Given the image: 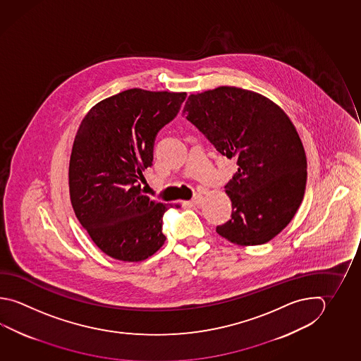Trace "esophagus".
<instances>
[{
    "mask_svg": "<svg viewBox=\"0 0 361 361\" xmlns=\"http://www.w3.org/2000/svg\"><path fill=\"white\" fill-rule=\"evenodd\" d=\"M203 195H200V194H197L195 197H194V199L192 200H190V202H185V204L186 205H199L202 202H203Z\"/></svg>",
    "mask_w": 361,
    "mask_h": 361,
    "instance_id": "obj_1",
    "label": "esophagus"
}]
</instances>
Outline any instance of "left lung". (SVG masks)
<instances>
[{
  "label": "left lung",
  "mask_w": 361,
  "mask_h": 361,
  "mask_svg": "<svg viewBox=\"0 0 361 361\" xmlns=\"http://www.w3.org/2000/svg\"><path fill=\"white\" fill-rule=\"evenodd\" d=\"M183 114L221 154L238 158L226 185L231 219L217 226L218 235L241 246L271 241L305 192V150L290 117L264 95L236 87L190 94Z\"/></svg>",
  "instance_id": "obj_1"
}]
</instances>
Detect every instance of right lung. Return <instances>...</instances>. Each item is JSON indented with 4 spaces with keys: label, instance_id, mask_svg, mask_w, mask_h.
<instances>
[{
    "label": "right lung",
    "instance_id": "1",
    "mask_svg": "<svg viewBox=\"0 0 361 361\" xmlns=\"http://www.w3.org/2000/svg\"><path fill=\"white\" fill-rule=\"evenodd\" d=\"M185 98V92L128 89L93 106L76 131L70 200L93 243L111 258L142 262L166 241L162 217L172 204L144 195L139 181L152 166L157 133Z\"/></svg>",
    "mask_w": 361,
    "mask_h": 361
}]
</instances>
